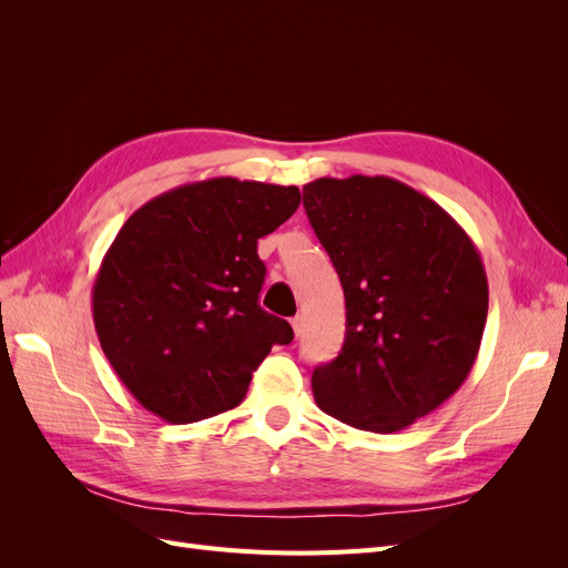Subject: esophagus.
<instances>
[{
    "instance_id": "esophagus-1",
    "label": "esophagus",
    "mask_w": 568,
    "mask_h": 568,
    "mask_svg": "<svg viewBox=\"0 0 568 568\" xmlns=\"http://www.w3.org/2000/svg\"><path fill=\"white\" fill-rule=\"evenodd\" d=\"M291 326H294L296 336H301V332H303V317H301V315H296L294 320H291Z\"/></svg>"
}]
</instances>
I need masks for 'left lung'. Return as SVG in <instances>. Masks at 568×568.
Here are the masks:
<instances>
[{
  "label": "left lung",
  "mask_w": 568,
  "mask_h": 568,
  "mask_svg": "<svg viewBox=\"0 0 568 568\" xmlns=\"http://www.w3.org/2000/svg\"><path fill=\"white\" fill-rule=\"evenodd\" d=\"M303 205L346 296V338L313 372L315 403L359 432H400L476 363L488 317L480 255L436 201L393 178H320Z\"/></svg>",
  "instance_id": "left-lung-1"
}]
</instances>
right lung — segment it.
<instances>
[{
  "label": "right lung",
  "mask_w": 568,
  "mask_h": 568,
  "mask_svg": "<svg viewBox=\"0 0 568 568\" xmlns=\"http://www.w3.org/2000/svg\"><path fill=\"white\" fill-rule=\"evenodd\" d=\"M298 186L213 178L134 211L97 272L94 329L120 382L153 415L192 424L244 400L294 329L257 305V239L296 213Z\"/></svg>",
  "instance_id": "add662e5"
}]
</instances>
